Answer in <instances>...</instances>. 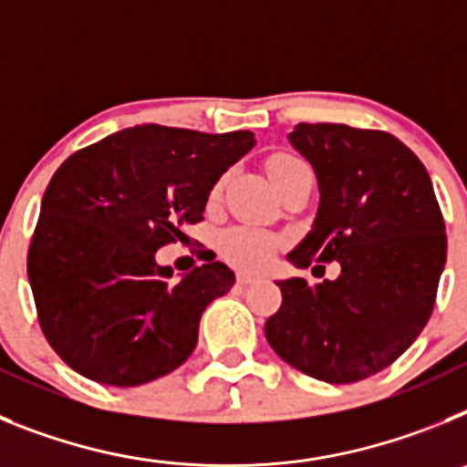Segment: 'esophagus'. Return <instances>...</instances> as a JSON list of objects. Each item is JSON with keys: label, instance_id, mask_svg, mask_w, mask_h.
I'll return each mask as SVG.
<instances>
[{"label": "esophagus", "instance_id": "1", "mask_svg": "<svg viewBox=\"0 0 467 467\" xmlns=\"http://www.w3.org/2000/svg\"><path fill=\"white\" fill-rule=\"evenodd\" d=\"M236 280H238V285H253V283H257V280H262V278H259V275H254V274H245V271H241V274L236 275Z\"/></svg>", "mask_w": 467, "mask_h": 467}]
</instances>
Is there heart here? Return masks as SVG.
Here are the masks:
<instances>
[{
	"instance_id": "1",
	"label": "heart",
	"mask_w": 467,
	"mask_h": 467,
	"mask_svg": "<svg viewBox=\"0 0 467 467\" xmlns=\"http://www.w3.org/2000/svg\"><path fill=\"white\" fill-rule=\"evenodd\" d=\"M296 159L287 154H278L269 161V172L295 163ZM278 236L257 226H234L220 236V253L226 262L238 269H264L278 250Z\"/></svg>"
}]
</instances>
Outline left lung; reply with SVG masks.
I'll return each mask as SVG.
<instances>
[{"instance_id": "1", "label": "left lung", "mask_w": 467, "mask_h": 467, "mask_svg": "<svg viewBox=\"0 0 467 467\" xmlns=\"http://www.w3.org/2000/svg\"><path fill=\"white\" fill-rule=\"evenodd\" d=\"M290 144L313 166L316 220L287 254L296 269L337 262L334 280H278L283 306L266 320L271 348L299 372L353 383L393 365L426 327L447 262L431 175L381 130L296 123Z\"/></svg>"}]
</instances>
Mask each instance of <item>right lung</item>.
Here are the masks:
<instances>
[{
  "mask_svg": "<svg viewBox=\"0 0 467 467\" xmlns=\"http://www.w3.org/2000/svg\"><path fill=\"white\" fill-rule=\"evenodd\" d=\"M254 144L250 130L147 123L57 168L41 198L27 278L44 337L74 372L130 388L192 356L201 316L236 275L213 257L175 278L156 253L187 238L217 180Z\"/></svg>",
  "mask_w": 467,
  "mask_h": 467,
  "instance_id": "right-lung-1",
  "label": "right lung"
}]
</instances>
